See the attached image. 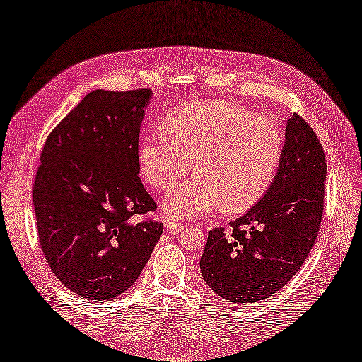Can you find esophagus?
Returning <instances> with one entry per match:
<instances>
[{
  "instance_id": "obj_1",
  "label": "esophagus",
  "mask_w": 362,
  "mask_h": 362,
  "mask_svg": "<svg viewBox=\"0 0 362 362\" xmlns=\"http://www.w3.org/2000/svg\"><path fill=\"white\" fill-rule=\"evenodd\" d=\"M166 229H168L172 235H178V233H181V232L185 229V226H182V224H178V223H175V221H168Z\"/></svg>"
}]
</instances>
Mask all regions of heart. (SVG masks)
Returning <instances> with one entry per match:
<instances>
[{
  "mask_svg": "<svg viewBox=\"0 0 362 362\" xmlns=\"http://www.w3.org/2000/svg\"><path fill=\"white\" fill-rule=\"evenodd\" d=\"M283 146L268 118L223 100L192 102L169 112L165 132L141 141L139 166L149 185L168 190L194 160L199 173L163 202L169 217L189 220L220 205L229 213L255 205L276 177Z\"/></svg>",
  "mask_w": 362,
  "mask_h": 362,
  "instance_id": "b5f03b06",
  "label": "heart"
}]
</instances>
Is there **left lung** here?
I'll return each instance as SVG.
<instances>
[{
    "label": "left lung",
    "instance_id": "left-lung-1",
    "mask_svg": "<svg viewBox=\"0 0 362 362\" xmlns=\"http://www.w3.org/2000/svg\"><path fill=\"white\" fill-rule=\"evenodd\" d=\"M327 160L316 133L293 114L283 156L268 190L230 229L208 233L201 271L233 304L264 301L298 272L315 245L323 213Z\"/></svg>",
    "mask_w": 362,
    "mask_h": 362
}]
</instances>
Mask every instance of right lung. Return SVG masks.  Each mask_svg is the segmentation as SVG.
Returning <instances> with one entry per match:
<instances>
[{"instance_id":"1","label":"right lung","mask_w":362,"mask_h":362,"mask_svg":"<svg viewBox=\"0 0 362 362\" xmlns=\"http://www.w3.org/2000/svg\"><path fill=\"white\" fill-rule=\"evenodd\" d=\"M151 90H94L47 136L33 202L46 262L86 300L119 296L138 280L163 233L139 178V133Z\"/></svg>"}]
</instances>
